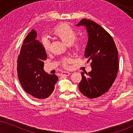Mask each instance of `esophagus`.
I'll use <instances>...</instances> for the list:
<instances>
[{
    "label": "esophagus",
    "mask_w": 133,
    "mask_h": 133,
    "mask_svg": "<svg viewBox=\"0 0 133 133\" xmlns=\"http://www.w3.org/2000/svg\"><path fill=\"white\" fill-rule=\"evenodd\" d=\"M60 75H61V76H68L70 75V72H68V71H64V72H62V73H61V74H60Z\"/></svg>",
    "instance_id": "esophagus-1"
}]
</instances>
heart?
<instances>
[{"mask_svg":"<svg viewBox=\"0 0 133 133\" xmlns=\"http://www.w3.org/2000/svg\"><path fill=\"white\" fill-rule=\"evenodd\" d=\"M54 34L58 37L62 41L68 45H70L75 52L79 51L82 47V42L79 39H76L77 32L73 28L68 24H62L59 26L54 30ZM42 47L45 51H49L50 49V41L48 37L43 36L41 39ZM70 60L64 58L62 60V65L65 68L68 67Z\"/></svg>","mask_w":133,"mask_h":133,"instance_id":"b5f03b06","label":"heart"}]
</instances>
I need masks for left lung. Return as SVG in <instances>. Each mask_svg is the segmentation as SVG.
<instances>
[{"mask_svg":"<svg viewBox=\"0 0 133 133\" xmlns=\"http://www.w3.org/2000/svg\"><path fill=\"white\" fill-rule=\"evenodd\" d=\"M83 25L88 32L85 57L91 60V71L82 72L79 89L90 99L99 97L109 91L118 71V50L111 35L93 21L83 18L77 26Z\"/></svg>","mask_w":133,"mask_h":133,"instance_id":"1","label":"left lung"}]
</instances>
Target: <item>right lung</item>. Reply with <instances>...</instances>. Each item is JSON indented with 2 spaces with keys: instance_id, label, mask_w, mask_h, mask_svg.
I'll list each match as a JSON object with an SVG mask.
<instances>
[{
  "instance_id": "1",
  "label": "right lung",
  "mask_w": 133,
  "mask_h": 133,
  "mask_svg": "<svg viewBox=\"0 0 133 133\" xmlns=\"http://www.w3.org/2000/svg\"><path fill=\"white\" fill-rule=\"evenodd\" d=\"M36 37L37 32L32 29L23 42L17 60L18 77L24 91L34 98L44 99L54 91L58 77L44 71L47 54Z\"/></svg>"
}]
</instances>
